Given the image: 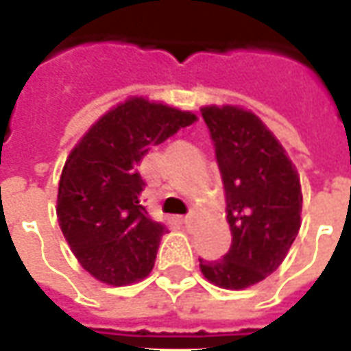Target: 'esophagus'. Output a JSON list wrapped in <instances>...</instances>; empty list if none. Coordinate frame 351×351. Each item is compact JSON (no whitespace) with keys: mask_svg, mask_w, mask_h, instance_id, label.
<instances>
[{"mask_svg":"<svg viewBox=\"0 0 351 351\" xmlns=\"http://www.w3.org/2000/svg\"><path fill=\"white\" fill-rule=\"evenodd\" d=\"M194 219H196V213H188L186 217L182 219V223H184V227H192V225H194Z\"/></svg>","mask_w":351,"mask_h":351,"instance_id":"34e87169","label":"esophagus"}]
</instances>
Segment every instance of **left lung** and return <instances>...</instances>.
<instances>
[{
    "mask_svg": "<svg viewBox=\"0 0 351 351\" xmlns=\"http://www.w3.org/2000/svg\"><path fill=\"white\" fill-rule=\"evenodd\" d=\"M223 180L231 248L199 258V270L223 289L262 282L284 262L301 227V184L282 143L258 116L237 106H204Z\"/></svg>",
    "mask_w": 351,
    "mask_h": 351,
    "instance_id": "obj_1",
    "label": "left lung"
}]
</instances>
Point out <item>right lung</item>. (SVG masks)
<instances>
[{
	"mask_svg": "<svg viewBox=\"0 0 351 351\" xmlns=\"http://www.w3.org/2000/svg\"><path fill=\"white\" fill-rule=\"evenodd\" d=\"M196 114L134 97L99 118L69 153L58 188V221L79 264L108 285L152 272L167 231L141 206L138 167L153 145Z\"/></svg>",
	"mask_w": 351,
	"mask_h": 351,
	"instance_id": "obj_1",
	"label": "right lung"
}]
</instances>
